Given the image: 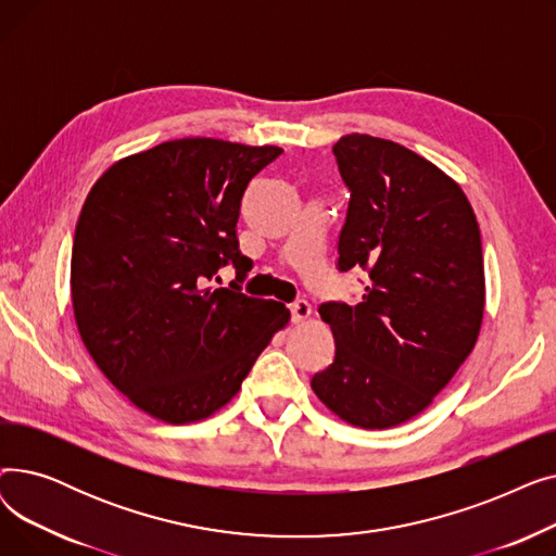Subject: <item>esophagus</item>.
Segmentation results:
<instances>
[{
	"label": "esophagus",
	"mask_w": 556,
	"mask_h": 556,
	"mask_svg": "<svg viewBox=\"0 0 556 556\" xmlns=\"http://www.w3.org/2000/svg\"><path fill=\"white\" fill-rule=\"evenodd\" d=\"M313 313L311 304L306 300H298L295 304H290V319H293L295 325H302L304 319H308Z\"/></svg>",
	"instance_id": "esophagus-1"
}]
</instances>
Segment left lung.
<instances>
[{"mask_svg":"<svg viewBox=\"0 0 556 556\" xmlns=\"http://www.w3.org/2000/svg\"><path fill=\"white\" fill-rule=\"evenodd\" d=\"M333 155L352 191L338 268H363L369 286L356 306H319L336 358L311 388L342 421L383 430L424 413L473 352L480 227L462 187L401 143L352 132Z\"/></svg>","mask_w":556,"mask_h":556,"instance_id":"obj_1","label":"left lung"}]
</instances>
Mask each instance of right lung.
<instances>
[{
    "mask_svg": "<svg viewBox=\"0 0 556 556\" xmlns=\"http://www.w3.org/2000/svg\"><path fill=\"white\" fill-rule=\"evenodd\" d=\"M279 146L212 137L164 141L114 162L87 193L72 248V306L83 344L139 410L182 426L218 413L290 311L208 286L231 262L254 175Z\"/></svg>",
    "mask_w": 556,
    "mask_h": 556,
    "instance_id": "1",
    "label": "right lung"
}]
</instances>
